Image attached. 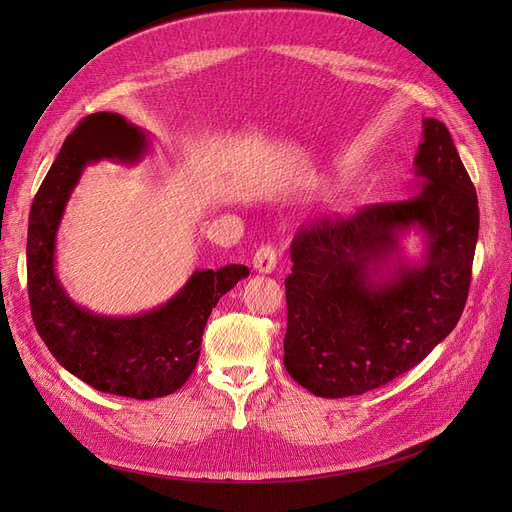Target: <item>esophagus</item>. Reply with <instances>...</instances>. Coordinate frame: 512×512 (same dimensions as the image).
<instances>
[{
  "label": "esophagus",
  "instance_id": "obj_1",
  "mask_svg": "<svg viewBox=\"0 0 512 512\" xmlns=\"http://www.w3.org/2000/svg\"><path fill=\"white\" fill-rule=\"evenodd\" d=\"M276 263H278V253L272 245H263L253 257V267L259 274H272L276 270Z\"/></svg>",
  "mask_w": 512,
  "mask_h": 512
}]
</instances>
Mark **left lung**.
I'll return each instance as SVG.
<instances>
[{"mask_svg": "<svg viewBox=\"0 0 512 512\" xmlns=\"http://www.w3.org/2000/svg\"><path fill=\"white\" fill-rule=\"evenodd\" d=\"M413 199L303 228L286 278L284 367L315 396L380 388L421 363L459 324L479 232L473 182L448 128L423 120ZM422 236L409 260L401 240Z\"/></svg>", "mask_w": 512, "mask_h": 512, "instance_id": "obj_1", "label": "left lung"}]
</instances>
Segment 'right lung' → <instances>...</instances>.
<instances>
[{"mask_svg":"<svg viewBox=\"0 0 512 512\" xmlns=\"http://www.w3.org/2000/svg\"><path fill=\"white\" fill-rule=\"evenodd\" d=\"M147 134L120 114L85 118L62 145L31 207L26 274L33 321L56 361L99 392L137 400L176 392L193 373L211 309L247 265L195 270L164 305L137 315H103L70 299L56 272V242L66 205L85 168L101 159L139 161Z\"/></svg>","mask_w":512,"mask_h":512,"instance_id":"add662e5","label":"right lung"}]
</instances>
